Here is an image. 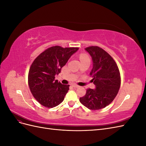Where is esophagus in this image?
<instances>
[{"label": "esophagus", "instance_id": "obj_1", "mask_svg": "<svg viewBox=\"0 0 146 146\" xmlns=\"http://www.w3.org/2000/svg\"><path fill=\"white\" fill-rule=\"evenodd\" d=\"M72 86L74 87V88H79L80 86H79L78 85H76V84H72Z\"/></svg>", "mask_w": 146, "mask_h": 146}]
</instances>
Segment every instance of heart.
I'll use <instances>...</instances> for the list:
<instances>
[{"mask_svg": "<svg viewBox=\"0 0 146 146\" xmlns=\"http://www.w3.org/2000/svg\"><path fill=\"white\" fill-rule=\"evenodd\" d=\"M80 59L81 61H83V60H90L89 56H88L86 55H85V54L82 55L80 56Z\"/></svg>", "mask_w": 146, "mask_h": 146, "instance_id": "obj_1", "label": "heart"}]
</instances>
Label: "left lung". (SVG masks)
Returning <instances> with one entry per match:
<instances>
[{"label": "left lung", "instance_id": "left-lung-1", "mask_svg": "<svg viewBox=\"0 0 146 146\" xmlns=\"http://www.w3.org/2000/svg\"><path fill=\"white\" fill-rule=\"evenodd\" d=\"M85 49L92 58L90 74L95 89H88L80 102L88 109L98 110L107 107L116 98L121 86L120 72L113 58L102 48L91 46Z\"/></svg>", "mask_w": 146, "mask_h": 146}]
</instances>
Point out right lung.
<instances>
[{
    "instance_id": "add662e5",
    "label": "right lung",
    "mask_w": 146,
    "mask_h": 146,
    "mask_svg": "<svg viewBox=\"0 0 146 146\" xmlns=\"http://www.w3.org/2000/svg\"><path fill=\"white\" fill-rule=\"evenodd\" d=\"M78 50V47L53 46L34 60L29 70L28 82L31 92L39 104L53 108L63 101L69 85L55 80V76Z\"/></svg>"
}]
</instances>
